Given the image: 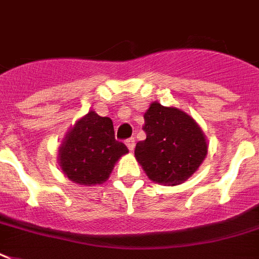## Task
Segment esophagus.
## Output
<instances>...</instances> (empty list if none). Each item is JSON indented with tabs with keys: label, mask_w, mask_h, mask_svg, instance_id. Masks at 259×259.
Returning <instances> with one entry per match:
<instances>
[{
	"label": "esophagus",
	"mask_w": 259,
	"mask_h": 259,
	"mask_svg": "<svg viewBox=\"0 0 259 259\" xmlns=\"http://www.w3.org/2000/svg\"><path fill=\"white\" fill-rule=\"evenodd\" d=\"M125 144H126V146L129 148L130 152H133L134 146H136V140H134V138H129V140H126Z\"/></svg>",
	"instance_id": "esophagus-1"
}]
</instances>
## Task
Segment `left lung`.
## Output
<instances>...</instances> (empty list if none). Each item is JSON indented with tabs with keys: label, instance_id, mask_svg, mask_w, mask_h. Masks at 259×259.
<instances>
[{
	"label": "left lung",
	"instance_id": "left-lung-1",
	"mask_svg": "<svg viewBox=\"0 0 259 259\" xmlns=\"http://www.w3.org/2000/svg\"><path fill=\"white\" fill-rule=\"evenodd\" d=\"M146 140L136 145L134 156L153 183L179 185L204 161L208 145L195 119L173 106L150 103L144 114Z\"/></svg>",
	"mask_w": 259,
	"mask_h": 259
}]
</instances>
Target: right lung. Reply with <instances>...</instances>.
Listing matches in <instances>:
<instances>
[{"label":"right lung","instance_id":"obj_1","mask_svg":"<svg viewBox=\"0 0 259 259\" xmlns=\"http://www.w3.org/2000/svg\"><path fill=\"white\" fill-rule=\"evenodd\" d=\"M58 152L64 176L75 184L91 187L103 184L129 149L115 141L113 121L90 110L67 132Z\"/></svg>","mask_w":259,"mask_h":259}]
</instances>
